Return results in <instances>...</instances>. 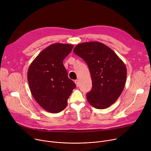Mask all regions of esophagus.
<instances>
[{"label": "esophagus", "instance_id": "obj_1", "mask_svg": "<svg viewBox=\"0 0 151 151\" xmlns=\"http://www.w3.org/2000/svg\"><path fill=\"white\" fill-rule=\"evenodd\" d=\"M74 82H75V83L76 84V86L78 87V86H79V82H78V80H76Z\"/></svg>", "mask_w": 151, "mask_h": 151}]
</instances>
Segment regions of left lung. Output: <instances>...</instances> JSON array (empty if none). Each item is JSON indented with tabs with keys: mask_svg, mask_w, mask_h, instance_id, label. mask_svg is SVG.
<instances>
[{
	"mask_svg": "<svg viewBox=\"0 0 151 151\" xmlns=\"http://www.w3.org/2000/svg\"><path fill=\"white\" fill-rule=\"evenodd\" d=\"M73 52L87 63L92 87L86 98L96 109L109 107L124 89L127 69L123 62L109 47L99 42H89L76 46Z\"/></svg>",
	"mask_w": 151,
	"mask_h": 151,
	"instance_id": "1",
	"label": "left lung"
}]
</instances>
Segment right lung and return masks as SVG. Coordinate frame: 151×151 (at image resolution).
<instances>
[{"instance_id":"obj_1","label":"right lung","mask_w":151,"mask_h":151,"mask_svg":"<svg viewBox=\"0 0 151 151\" xmlns=\"http://www.w3.org/2000/svg\"><path fill=\"white\" fill-rule=\"evenodd\" d=\"M73 45L54 43L45 48L29 66L27 78L31 94L45 111L58 113L67 105L75 83L68 78L63 61Z\"/></svg>"}]
</instances>
